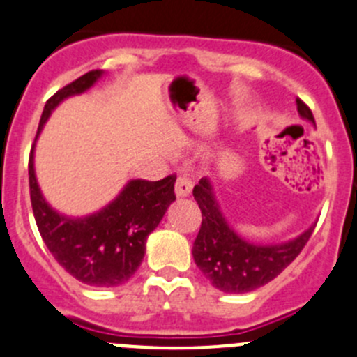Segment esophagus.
Here are the masks:
<instances>
[{
  "instance_id": "obj_1",
  "label": "esophagus",
  "mask_w": 357,
  "mask_h": 357,
  "mask_svg": "<svg viewBox=\"0 0 357 357\" xmlns=\"http://www.w3.org/2000/svg\"><path fill=\"white\" fill-rule=\"evenodd\" d=\"M192 191V181L188 175H178L175 181V195L178 198H185V196L191 195Z\"/></svg>"
}]
</instances>
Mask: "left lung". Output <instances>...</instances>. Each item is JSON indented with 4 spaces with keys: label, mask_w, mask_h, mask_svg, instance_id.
Instances as JSON below:
<instances>
[{
    "label": "left lung",
    "mask_w": 357,
    "mask_h": 357,
    "mask_svg": "<svg viewBox=\"0 0 357 357\" xmlns=\"http://www.w3.org/2000/svg\"><path fill=\"white\" fill-rule=\"evenodd\" d=\"M301 117L314 121L312 110L296 98ZM202 210V227L192 245L195 263L213 287L224 293H249L282 273L307 245L314 233L310 226L303 235L280 245H254L233 231L220 213L208 178L192 189Z\"/></svg>",
    "instance_id": "left-lung-1"
}]
</instances>
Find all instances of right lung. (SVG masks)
Segmentation results:
<instances>
[{
  "instance_id": "right-lung-1",
  "label": "right lung",
  "mask_w": 357,
  "mask_h": 357,
  "mask_svg": "<svg viewBox=\"0 0 357 357\" xmlns=\"http://www.w3.org/2000/svg\"><path fill=\"white\" fill-rule=\"evenodd\" d=\"M101 77L91 70L47 100L38 133L50 112L68 96L89 89ZM29 196L36 226L57 263L77 280L93 287H115L128 282L142 264L145 242L175 202V175L162 181H131L101 212L84 219H68L54 212L40 192L29 154Z\"/></svg>"
}]
</instances>
